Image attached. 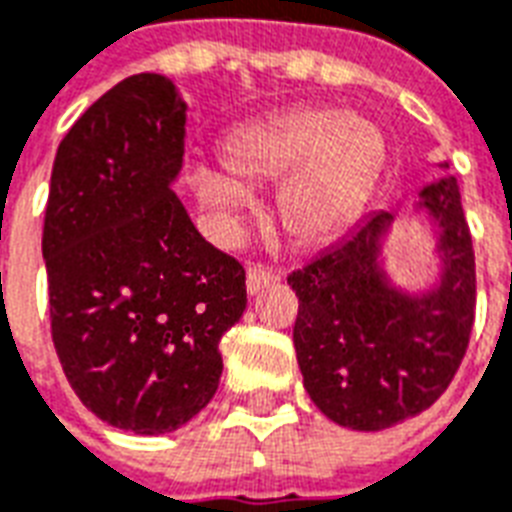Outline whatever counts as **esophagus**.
Listing matches in <instances>:
<instances>
[{
	"label": "esophagus",
	"mask_w": 512,
	"mask_h": 512,
	"mask_svg": "<svg viewBox=\"0 0 512 512\" xmlns=\"http://www.w3.org/2000/svg\"><path fill=\"white\" fill-rule=\"evenodd\" d=\"M279 282V271H273V268H268V265H249L247 271V290L249 295H255V292H260L263 287H268V284Z\"/></svg>",
	"instance_id": "obj_1"
}]
</instances>
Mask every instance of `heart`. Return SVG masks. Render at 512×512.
<instances>
[{"mask_svg":"<svg viewBox=\"0 0 512 512\" xmlns=\"http://www.w3.org/2000/svg\"><path fill=\"white\" fill-rule=\"evenodd\" d=\"M228 169L198 166V198L225 222L252 206L247 182H276L284 230L300 244L333 239L360 212L384 161V136L368 117L295 109L225 136Z\"/></svg>","mask_w":512,"mask_h":512,"instance_id":"1","label":"heart"}]
</instances>
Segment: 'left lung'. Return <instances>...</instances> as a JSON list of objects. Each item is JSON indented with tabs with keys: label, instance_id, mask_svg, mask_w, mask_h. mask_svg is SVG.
Wrapping results in <instances>:
<instances>
[{
	"label": "left lung",
	"instance_id": "obj_1",
	"mask_svg": "<svg viewBox=\"0 0 512 512\" xmlns=\"http://www.w3.org/2000/svg\"><path fill=\"white\" fill-rule=\"evenodd\" d=\"M440 228L443 276L405 295L378 265L392 214L376 212L335 247L287 276L298 295L292 330L303 386L349 429L395 427L427 411L462 365L475 322V252L456 177L419 193Z\"/></svg>",
	"mask_w": 512,
	"mask_h": 512
}]
</instances>
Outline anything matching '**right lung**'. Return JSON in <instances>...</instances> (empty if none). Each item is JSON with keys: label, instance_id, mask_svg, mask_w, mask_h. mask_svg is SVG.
Wrapping results in <instances>:
<instances>
[{"label": "right lung", "instance_id": "right-lung-1", "mask_svg": "<svg viewBox=\"0 0 512 512\" xmlns=\"http://www.w3.org/2000/svg\"><path fill=\"white\" fill-rule=\"evenodd\" d=\"M185 109L163 74H131L77 117L50 174L42 257L56 354L85 408L136 435L206 408L222 335L247 308L244 265L171 190Z\"/></svg>", "mask_w": 512, "mask_h": 512}]
</instances>
